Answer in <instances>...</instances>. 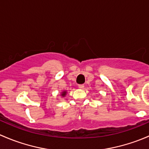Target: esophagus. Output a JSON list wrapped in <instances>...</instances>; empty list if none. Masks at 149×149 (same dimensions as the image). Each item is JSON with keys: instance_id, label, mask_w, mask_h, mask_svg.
Here are the masks:
<instances>
[{"instance_id": "1", "label": "esophagus", "mask_w": 149, "mask_h": 149, "mask_svg": "<svg viewBox=\"0 0 149 149\" xmlns=\"http://www.w3.org/2000/svg\"><path fill=\"white\" fill-rule=\"evenodd\" d=\"M78 87H79V88H80V89H83L84 87H85V85H78Z\"/></svg>"}]
</instances>
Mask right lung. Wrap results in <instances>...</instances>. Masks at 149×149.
I'll list each match as a JSON object with an SVG mask.
<instances>
[{"instance_id": "obj_1", "label": "right lung", "mask_w": 149, "mask_h": 149, "mask_svg": "<svg viewBox=\"0 0 149 149\" xmlns=\"http://www.w3.org/2000/svg\"><path fill=\"white\" fill-rule=\"evenodd\" d=\"M66 95H67V91H66V90H64V91H62V93H61V96H62V97H65Z\"/></svg>"}]
</instances>
